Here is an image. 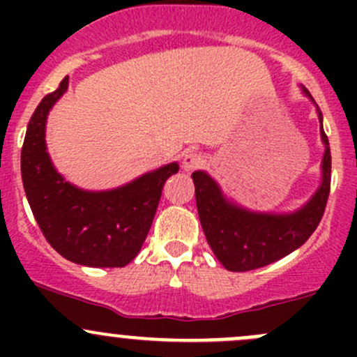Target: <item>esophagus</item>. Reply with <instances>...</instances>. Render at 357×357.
<instances>
[{"label":"esophagus","instance_id":"34e87169","mask_svg":"<svg viewBox=\"0 0 357 357\" xmlns=\"http://www.w3.org/2000/svg\"><path fill=\"white\" fill-rule=\"evenodd\" d=\"M204 165H205V157L202 155V153L192 152V153H186V155L183 157V169H185L186 172H193L197 171V169H202Z\"/></svg>","mask_w":357,"mask_h":357}]
</instances>
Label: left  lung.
<instances>
[{"label":"left lung","instance_id":"left-lung-1","mask_svg":"<svg viewBox=\"0 0 357 357\" xmlns=\"http://www.w3.org/2000/svg\"><path fill=\"white\" fill-rule=\"evenodd\" d=\"M304 93L312 100L307 89H304ZM318 117L321 122L319 132L325 143L321 185L311 200L298 211L290 214L247 211L226 199L218 183L207 172L195 171L192 174L195 183L197 208L205 238L218 261L228 271H250L271 264L289 255L295 248L304 245L318 228L325 212L332 181V155L328 136L323 131V115L319 110Z\"/></svg>","mask_w":357,"mask_h":357}]
</instances>
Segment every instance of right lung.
Returning a JSON list of instances; mask_svg holds the SVG:
<instances>
[{"instance_id":"obj_1","label":"right lung","mask_w":357,"mask_h":357,"mask_svg":"<svg viewBox=\"0 0 357 357\" xmlns=\"http://www.w3.org/2000/svg\"><path fill=\"white\" fill-rule=\"evenodd\" d=\"M68 79L46 95L29 121L20 169L29 205L48 243L60 255L89 268H124L142 250L162 188L176 162L107 192H86L63 179L46 152V117L67 91Z\"/></svg>"}]
</instances>
